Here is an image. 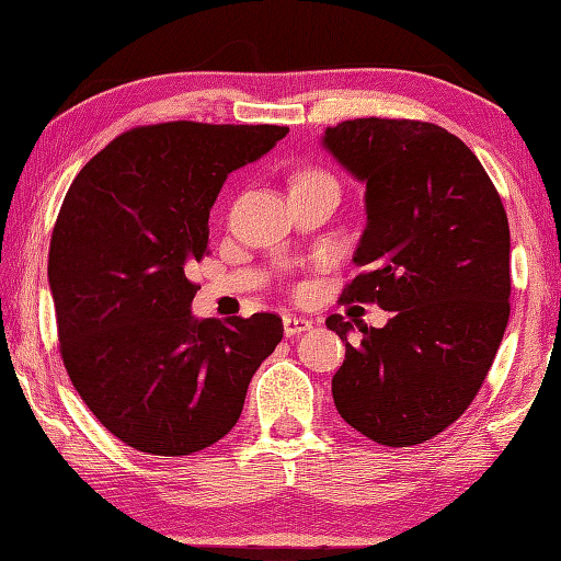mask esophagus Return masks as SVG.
Wrapping results in <instances>:
<instances>
[{
    "label": "esophagus",
    "instance_id": "34e87169",
    "mask_svg": "<svg viewBox=\"0 0 561 561\" xmlns=\"http://www.w3.org/2000/svg\"><path fill=\"white\" fill-rule=\"evenodd\" d=\"M313 328V321H309V318L304 316H284V333H287V337H294L299 333H306L311 331Z\"/></svg>",
    "mask_w": 561,
    "mask_h": 561
}]
</instances>
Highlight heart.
<instances>
[{"label": "heart", "instance_id": "obj_1", "mask_svg": "<svg viewBox=\"0 0 561 561\" xmlns=\"http://www.w3.org/2000/svg\"><path fill=\"white\" fill-rule=\"evenodd\" d=\"M311 180H331L328 178L325 172H321V170H306L304 174H299V180H296L294 184H299V182H311Z\"/></svg>", "mask_w": 561, "mask_h": 561}]
</instances>
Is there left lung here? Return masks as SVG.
Instances as JSON below:
<instances>
[{"instance_id":"8db88e82","label":"left lung","mask_w":561,"mask_h":561,"mask_svg":"<svg viewBox=\"0 0 561 561\" xmlns=\"http://www.w3.org/2000/svg\"><path fill=\"white\" fill-rule=\"evenodd\" d=\"M323 146L367 184V228L343 304L391 311L383 328L340 313L345 343L335 409L369 440L421 445L462 415L484 383L511 316V230L486 170L457 136L413 118H353Z\"/></svg>"}]
</instances>
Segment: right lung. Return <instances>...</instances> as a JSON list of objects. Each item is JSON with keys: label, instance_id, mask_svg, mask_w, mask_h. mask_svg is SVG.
<instances>
[{"label": "right lung", "instance_id": "1", "mask_svg": "<svg viewBox=\"0 0 561 561\" xmlns=\"http://www.w3.org/2000/svg\"><path fill=\"white\" fill-rule=\"evenodd\" d=\"M287 126L199 121L136 126L72 180L48 252L60 357L96 421L138 453L211 447L243 411L248 383L279 345L274 313L196 321L208 211L226 178Z\"/></svg>", "mask_w": 561, "mask_h": 561}]
</instances>
